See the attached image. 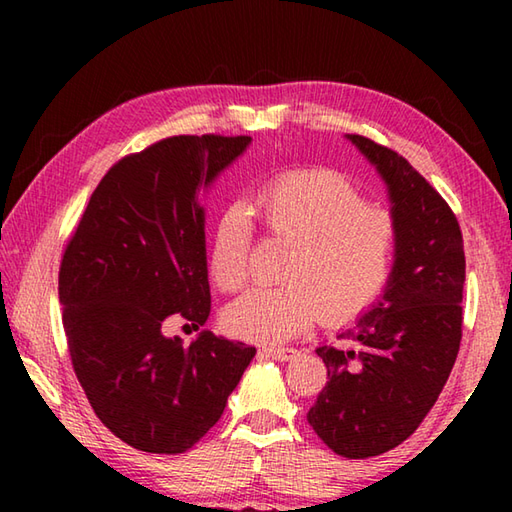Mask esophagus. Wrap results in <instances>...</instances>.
Returning a JSON list of instances; mask_svg holds the SVG:
<instances>
[{
    "mask_svg": "<svg viewBox=\"0 0 512 512\" xmlns=\"http://www.w3.org/2000/svg\"><path fill=\"white\" fill-rule=\"evenodd\" d=\"M262 354L275 358V361H290L297 354V350H292V347H262Z\"/></svg>",
    "mask_w": 512,
    "mask_h": 512,
    "instance_id": "obj_1",
    "label": "esophagus"
}]
</instances>
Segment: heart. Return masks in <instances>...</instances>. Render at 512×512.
<instances>
[{
    "mask_svg": "<svg viewBox=\"0 0 512 512\" xmlns=\"http://www.w3.org/2000/svg\"><path fill=\"white\" fill-rule=\"evenodd\" d=\"M268 233L292 248L281 286L246 290L224 310L226 330L244 341L279 345L325 321L361 314L383 290L396 248V222L365 206L354 184L330 171L290 173L253 198ZM250 224L242 209H226L213 226L206 266L213 284L231 292L248 275Z\"/></svg>",
    "mask_w": 512,
    "mask_h": 512,
    "instance_id": "b5f03b06",
    "label": "heart"
}]
</instances>
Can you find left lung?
Wrapping results in <instances>:
<instances>
[{"label":"left lung","instance_id":"8db88e82","mask_svg":"<svg viewBox=\"0 0 512 512\" xmlns=\"http://www.w3.org/2000/svg\"><path fill=\"white\" fill-rule=\"evenodd\" d=\"M345 138L385 182L396 248L380 297L341 334L350 347H317L328 385L308 422L334 453L363 460L405 442L436 405L460 350L466 264L440 193L396 151Z\"/></svg>","mask_w":512,"mask_h":512}]
</instances>
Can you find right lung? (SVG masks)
I'll list each match as a JSON object with an SVG mask.
<instances>
[{
	"label": "right lung",
	"instance_id": "obj_1",
	"mask_svg": "<svg viewBox=\"0 0 512 512\" xmlns=\"http://www.w3.org/2000/svg\"><path fill=\"white\" fill-rule=\"evenodd\" d=\"M248 136H173L127 156L92 193L59 270L76 378L101 422L147 453L191 449L224 413L255 347L202 330L211 312L200 193L244 154Z\"/></svg>",
	"mask_w": 512,
	"mask_h": 512
}]
</instances>
